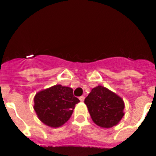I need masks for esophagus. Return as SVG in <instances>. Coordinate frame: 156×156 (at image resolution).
Here are the masks:
<instances>
[{
    "instance_id": "obj_1",
    "label": "esophagus",
    "mask_w": 156,
    "mask_h": 156,
    "mask_svg": "<svg viewBox=\"0 0 156 156\" xmlns=\"http://www.w3.org/2000/svg\"><path fill=\"white\" fill-rule=\"evenodd\" d=\"M79 99L80 100V101H84V99H85V97L83 96V95H82V96H80V97L79 98Z\"/></svg>"
}]
</instances>
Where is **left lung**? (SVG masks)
<instances>
[{"label": "left lung", "mask_w": 156, "mask_h": 156, "mask_svg": "<svg viewBox=\"0 0 156 156\" xmlns=\"http://www.w3.org/2000/svg\"><path fill=\"white\" fill-rule=\"evenodd\" d=\"M84 103L87 105L92 120L103 128L116 125L124 115V102L115 93L102 86L93 88Z\"/></svg>", "instance_id": "1"}]
</instances>
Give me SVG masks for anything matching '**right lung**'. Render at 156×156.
Wrapping results in <instances>:
<instances>
[{"label": "right lung", "mask_w": 156, "mask_h": 156, "mask_svg": "<svg viewBox=\"0 0 156 156\" xmlns=\"http://www.w3.org/2000/svg\"><path fill=\"white\" fill-rule=\"evenodd\" d=\"M78 102L72 88L55 85L36 94L34 110L44 124L58 127L69 119Z\"/></svg>", "instance_id": "add662e5"}]
</instances>
